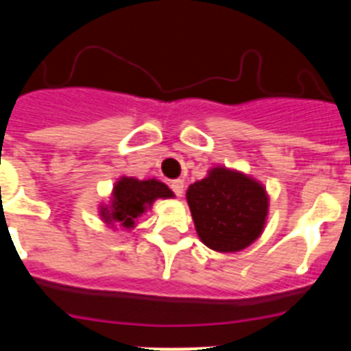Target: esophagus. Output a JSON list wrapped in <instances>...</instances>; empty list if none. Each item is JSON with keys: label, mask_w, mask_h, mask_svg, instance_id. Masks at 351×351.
Wrapping results in <instances>:
<instances>
[{"label": "esophagus", "mask_w": 351, "mask_h": 351, "mask_svg": "<svg viewBox=\"0 0 351 351\" xmlns=\"http://www.w3.org/2000/svg\"><path fill=\"white\" fill-rule=\"evenodd\" d=\"M170 190L178 195V197H181L182 191H184V181H181V179H173V181H170Z\"/></svg>", "instance_id": "esophagus-1"}]
</instances>
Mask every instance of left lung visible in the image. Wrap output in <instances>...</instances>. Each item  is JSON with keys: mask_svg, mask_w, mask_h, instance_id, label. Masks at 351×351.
I'll use <instances>...</instances> for the list:
<instances>
[{"mask_svg": "<svg viewBox=\"0 0 351 351\" xmlns=\"http://www.w3.org/2000/svg\"><path fill=\"white\" fill-rule=\"evenodd\" d=\"M186 198L198 237L210 250L241 251L262 234L269 198L263 186L244 173L213 169L188 188Z\"/></svg>", "mask_w": 351, "mask_h": 351, "instance_id": "left-lung-1", "label": "left lung"}]
</instances>
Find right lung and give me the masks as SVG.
Returning <instances> with one entry per match:
<instances>
[{"mask_svg":"<svg viewBox=\"0 0 351 351\" xmlns=\"http://www.w3.org/2000/svg\"><path fill=\"white\" fill-rule=\"evenodd\" d=\"M173 197L172 191L163 182L156 179L138 181L133 178H123L114 186L112 207H101V218L110 225L117 221L126 228L135 225V219L145 210V207L156 200V198Z\"/></svg>","mask_w":351,"mask_h":351,"instance_id":"right-lung-1","label":"right lung"}]
</instances>
